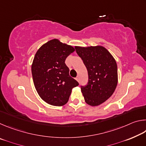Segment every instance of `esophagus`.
<instances>
[{
    "label": "esophagus",
    "instance_id": "obj_1",
    "mask_svg": "<svg viewBox=\"0 0 146 146\" xmlns=\"http://www.w3.org/2000/svg\"><path fill=\"white\" fill-rule=\"evenodd\" d=\"M76 80H77V81H79V76H76Z\"/></svg>",
    "mask_w": 146,
    "mask_h": 146
}]
</instances>
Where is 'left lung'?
Returning a JSON list of instances; mask_svg holds the SVG:
<instances>
[{
	"instance_id": "obj_1",
	"label": "left lung",
	"mask_w": 146,
	"mask_h": 146,
	"mask_svg": "<svg viewBox=\"0 0 146 146\" xmlns=\"http://www.w3.org/2000/svg\"><path fill=\"white\" fill-rule=\"evenodd\" d=\"M75 50L88 73V84L81 86L85 102L92 106L100 105L113 95L117 87V62L102 46H76Z\"/></svg>"
}]
</instances>
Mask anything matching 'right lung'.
Returning a JSON list of instances; mask_svg holds the SVG:
<instances>
[{
    "label": "right lung",
    "mask_w": 146,
    "mask_h": 146,
    "mask_svg": "<svg viewBox=\"0 0 146 146\" xmlns=\"http://www.w3.org/2000/svg\"><path fill=\"white\" fill-rule=\"evenodd\" d=\"M75 51L71 46L53 39L43 44L35 55L31 66L35 87L49 104L62 106L68 102L78 82L70 76L66 58Z\"/></svg>",
    "instance_id": "obj_1"
}]
</instances>
